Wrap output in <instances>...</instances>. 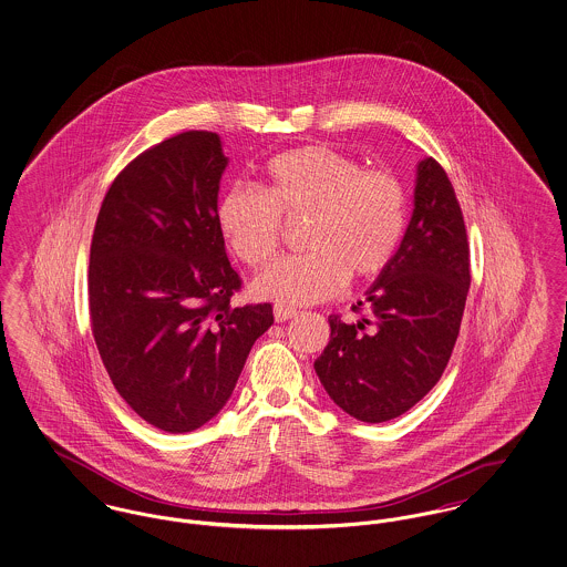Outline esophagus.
<instances>
[{
    "label": "esophagus",
    "instance_id": "1",
    "mask_svg": "<svg viewBox=\"0 0 567 567\" xmlns=\"http://www.w3.org/2000/svg\"><path fill=\"white\" fill-rule=\"evenodd\" d=\"M297 315H299L297 308H291V306H280V303L274 306V319H276L278 323H285V321L293 319Z\"/></svg>",
    "mask_w": 567,
    "mask_h": 567
}]
</instances>
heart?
I'll list each match as a JSON object with an SVG mask.
<instances>
[{"label":"heart","mask_w":567,"mask_h":567,"mask_svg":"<svg viewBox=\"0 0 567 567\" xmlns=\"http://www.w3.org/2000/svg\"><path fill=\"white\" fill-rule=\"evenodd\" d=\"M287 223L308 220L310 250L274 264L252 282V293L280 306L336 296L351 276L374 280L404 238L405 190L389 169H365L329 146H303L271 157L266 189L231 187L216 204V227L248 268L278 255Z\"/></svg>","instance_id":"1"}]
</instances>
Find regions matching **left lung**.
<instances>
[{
	"label": "left lung",
	"instance_id": "obj_1",
	"mask_svg": "<svg viewBox=\"0 0 567 567\" xmlns=\"http://www.w3.org/2000/svg\"><path fill=\"white\" fill-rule=\"evenodd\" d=\"M470 280L457 195L444 167L427 157L416 167L400 250L365 293L370 315L329 317L331 340L315 361L329 398L363 423L391 421L421 402L453 354Z\"/></svg>",
	"mask_w": 567,
	"mask_h": 567
}]
</instances>
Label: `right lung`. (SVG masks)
Wrapping results in <instances>:
<instances>
[{
  "label": "right lung",
  "mask_w": 567,
  "mask_h": 567,
  "mask_svg": "<svg viewBox=\"0 0 567 567\" xmlns=\"http://www.w3.org/2000/svg\"><path fill=\"white\" fill-rule=\"evenodd\" d=\"M227 157L213 132H183L112 181L89 259V319L102 363L137 416L193 432L229 400L271 303L231 306L243 278L216 227Z\"/></svg>",
  "instance_id": "1"
}]
</instances>
